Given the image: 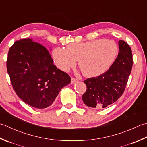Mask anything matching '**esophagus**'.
Returning <instances> with one entry per match:
<instances>
[{"mask_svg": "<svg viewBox=\"0 0 147 147\" xmlns=\"http://www.w3.org/2000/svg\"><path fill=\"white\" fill-rule=\"evenodd\" d=\"M76 82H78V80L74 78H71V84H74Z\"/></svg>", "mask_w": 147, "mask_h": 147, "instance_id": "esophagus-1", "label": "esophagus"}]
</instances>
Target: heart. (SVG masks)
<instances>
[{
    "label": "heart",
    "instance_id": "obj_1",
    "mask_svg": "<svg viewBox=\"0 0 147 147\" xmlns=\"http://www.w3.org/2000/svg\"><path fill=\"white\" fill-rule=\"evenodd\" d=\"M117 45L111 40L97 39L85 42H73L67 48L57 47L52 55L56 65L63 71L68 72L76 66L87 77L101 75L110 68L118 54Z\"/></svg>",
    "mask_w": 147,
    "mask_h": 147
}]
</instances>
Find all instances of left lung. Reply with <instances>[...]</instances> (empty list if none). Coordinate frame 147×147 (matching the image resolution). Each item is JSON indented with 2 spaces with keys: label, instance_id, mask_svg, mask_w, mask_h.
I'll list each match as a JSON object with an SVG mask.
<instances>
[{
  "label": "left lung",
  "instance_id": "8db88e82",
  "mask_svg": "<svg viewBox=\"0 0 147 147\" xmlns=\"http://www.w3.org/2000/svg\"><path fill=\"white\" fill-rule=\"evenodd\" d=\"M119 45V54L110 68L101 75L84 81L87 91L82 99L88 107H107L117 101L124 92L133 67V55L131 47L123 40H120Z\"/></svg>",
  "mask_w": 147,
  "mask_h": 147
}]
</instances>
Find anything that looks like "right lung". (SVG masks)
Wrapping results in <instances>:
<instances>
[{"label":"right lung","mask_w":147,"mask_h":147,"mask_svg":"<svg viewBox=\"0 0 147 147\" xmlns=\"http://www.w3.org/2000/svg\"><path fill=\"white\" fill-rule=\"evenodd\" d=\"M7 70L16 94L34 108H46L71 82L53 64L49 51L31 39H20L9 50Z\"/></svg>","instance_id":"1"}]
</instances>
